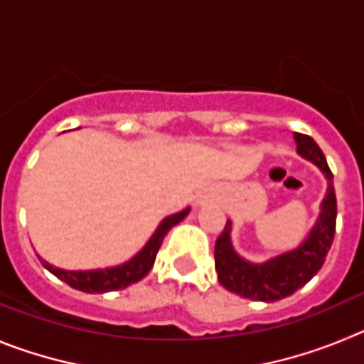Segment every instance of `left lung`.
<instances>
[{
	"label": "left lung",
	"instance_id": "8db88e82",
	"mask_svg": "<svg viewBox=\"0 0 364 364\" xmlns=\"http://www.w3.org/2000/svg\"><path fill=\"white\" fill-rule=\"evenodd\" d=\"M294 138L297 144V153L319 167L328 182L326 195L321 202L319 217L306 235V239L295 250L272 257L264 262H250L235 252L231 242V220L226 222L224 231L215 242V269L218 273V282L226 290L252 301L273 302L295 294L323 268L328 250L333 242L337 217L333 175L314 138L301 133H295Z\"/></svg>",
	"mask_w": 364,
	"mask_h": 364
}]
</instances>
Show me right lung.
<instances>
[{
	"mask_svg": "<svg viewBox=\"0 0 364 364\" xmlns=\"http://www.w3.org/2000/svg\"><path fill=\"white\" fill-rule=\"evenodd\" d=\"M189 211H191V208H186V210L178 211V213H173L164 218L159 224V228L154 230V233L149 237L146 246L136 255L131 257L129 260H125L124 264L111 266V268L74 272V269H62L58 268V266L49 264L47 260L40 257L41 264L49 269L53 275H56L60 281L67 282L74 290L85 291V294H105V291L122 290V288H127V286L134 284V282L146 277L149 269L153 268L156 253H159L160 246H162V240L167 235V231L171 230L173 226H176L178 222L184 220Z\"/></svg>",
	"mask_w": 364,
	"mask_h": 364,
	"instance_id": "1",
	"label": "right lung"
}]
</instances>
